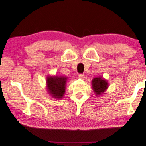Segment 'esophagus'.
<instances>
[{
    "mask_svg": "<svg viewBox=\"0 0 146 146\" xmlns=\"http://www.w3.org/2000/svg\"><path fill=\"white\" fill-rule=\"evenodd\" d=\"M78 77L80 78L83 79L84 78H85V75L82 74V73H79V74H78Z\"/></svg>",
    "mask_w": 146,
    "mask_h": 146,
    "instance_id": "esophagus-1",
    "label": "esophagus"
}]
</instances>
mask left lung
Returning <instances> with one entry per match:
<instances>
[{
  "instance_id": "obj_1",
  "label": "left lung",
  "mask_w": 146,
  "mask_h": 146,
  "mask_svg": "<svg viewBox=\"0 0 146 146\" xmlns=\"http://www.w3.org/2000/svg\"><path fill=\"white\" fill-rule=\"evenodd\" d=\"M92 88L98 95L104 92L108 87V84L106 80L102 79L100 77L95 78L92 81Z\"/></svg>"
}]
</instances>
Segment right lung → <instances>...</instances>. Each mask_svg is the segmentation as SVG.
Segmentation results:
<instances>
[{
	"instance_id": "1",
	"label": "right lung",
	"mask_w": 146,
	"mask_h": 146,
	"mask_svg": "<svg viewBox=\"0 0 146 146\" xmlns=\"http://www.w3.org/2000/svg\"><path fill=\"white\" fill-rule=\"evenodd\" d=\"M67 78L62 76H54L47 78L48 92L56 98H61L64 95Z\"/></svg>"
}]
</instances>
